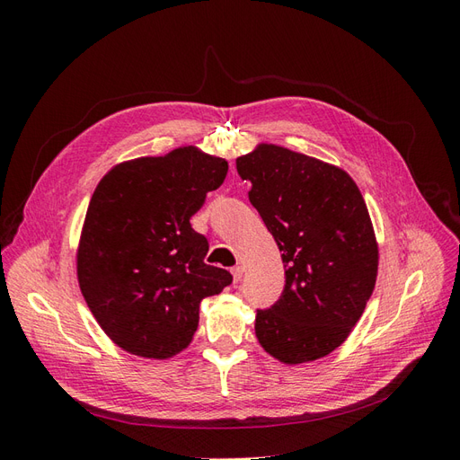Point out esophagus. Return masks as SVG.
Instances as JSON below:
<instances>
[{
	"label": "esophagus",
	"instance_id": "1",
	"mask_svg": "<svg viewBox=\"0 0 460 460\" xmlns=\"http://www.w3.org/2000/svg\"><path fill=\"white\" fill-rule=\"evenodd\" d=\"M242 276H243V267H240V264H238V267H234V269H232V278H234V284H238V282L242 280Z\"/></svg>",
	"mask_w": 460,
	"mask_h": 460
}]
</instances>
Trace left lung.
Returning <instances> with one entry per match:
<instances>
[{"mask_svg":"<svg viewBox=\"0 0 460 460\" xmlns=\"http://www.w3.org/2000/svg\"><path fill=\"white\" fill-rule=\"evenodd\" d=\"M249 201L282 252L286 286L257 311L262 349L286 365L311 363L347 340L378 276V243L363 193L340 166L274 144L235 159Z\"/></svg>","mask_w":460,"mask_h":460,"instance_id":"1","label":"left lung"}]
</instances>
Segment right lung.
Segmentation results:
<instances>
[{
    "mask_svg": "<svg viewBox=\"0 0 460 460\" xmlns=\"http://www.w3.org/2000/svg\"><path fill=\"white\" fill-rule=\"evenodd\" d=\"M228 163L196 146L113 166L90 199L76 274L97 324L120 349L171 358L190 345L199 303L232 284L205 262L208 242L191 228Z\"/></svg>",
    "mask_w": 460,
    "mask_h": 460,
    "instance_id": "right-lung-1",
    "label": "right lung"
}]
</instances>
